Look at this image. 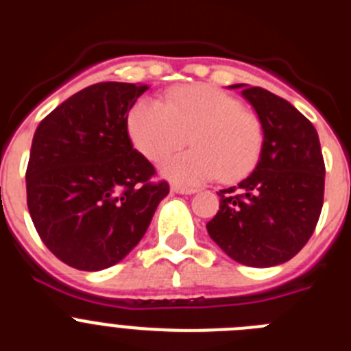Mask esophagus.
<instances>
[{
    "mask_svg": "<svg viewBox=\"0 0 351 351\" xmlns=\"http://www.w3.org/2000/svg\"><path fill=\"white\" fill-rule=\"evenodd\" d=\"M170 190L173 191V193H179V195H191L195 193V188H186V186H179V184H173Z\"/></svg>",
    "mask_w": 351,
    "mask_h": 351,
    "instance_id": "esophagus-1",
    "label": "esophagus"
}]
</instances>
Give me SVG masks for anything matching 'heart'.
<instances>
[{"label": "heart", "instance_id": "1", "mask_svg": "<svg viewBox=\"0 0 351 351\" xmlns=\"http://www.w3.org/2000/svg\"><path fill=\"white\" fill-rule=\"evenodd\" d=\"M133 145L160 161L188 142L193 149L172 156L161 173L179 184H198L218 176L234 182L255 169L263 145V125L232 95L210 86H182L165 104L144 98L128 116Z\"/></svg>", "mask_w": 351, "mask_h": 351}]
</instances>
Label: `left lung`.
<instances>
[{"label": "left lung", "instance_id": "1", "mask_svg": "<svg viewBox=\"0 0 351 351\" xmlns=\"http://www.w3.org/2000/svg\"><path fill=\"white\" fill-rule=\"evenodd\" d=\"M263 125L255 170L219 190L210 239L235 262L274 267L299 253L324 206L325 165L315 126L291 104L262 88L234 84Z\"/></svg>", "mask_w": 351, "mask_h": 351}]
</instances>
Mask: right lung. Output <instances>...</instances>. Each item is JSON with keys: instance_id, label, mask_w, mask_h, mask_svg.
Instances as JSON below:
<instances>
[{"instance_id": "right-lung-1", "label": "right lung", "mask_w": 351, "mask_h": 351, "mask_svg": "<svg viewBox=\"0 0 351 351\" xmlns=\"http://www.w3.org/2000/svg\"><path fill=\"white\" fill-rule=\"evenodd\" d=\"M145 84L100 82L52 110L33 137L27 209L43 244L79 271H101L141 243L169 182L133 149L128 112Z\"/></svg>"}]
</instances>
